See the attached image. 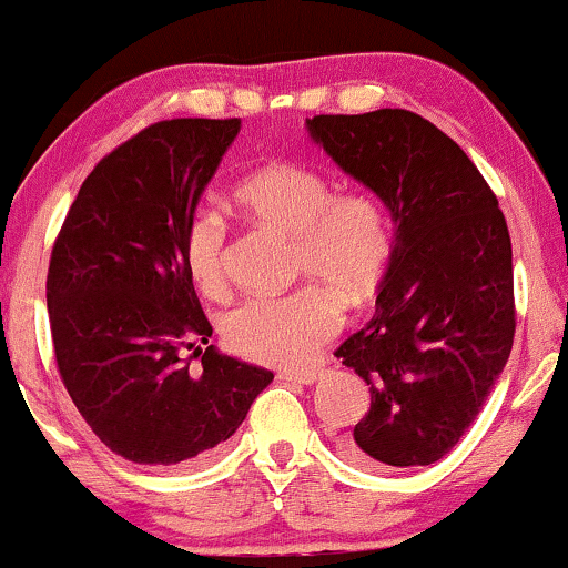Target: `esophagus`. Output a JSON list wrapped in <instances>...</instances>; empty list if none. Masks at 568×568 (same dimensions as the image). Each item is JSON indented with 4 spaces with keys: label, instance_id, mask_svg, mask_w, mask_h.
Returning a JSON list of instances; mask_svg holds the SVG:
<instances>
[{
    "label": "esophagus",
    "instance_id": "34e87169",
    "mask_svg": "<svg viewBox=\"0 0 568 568\" xmlns=\"http://www.w3.org/2000/svg\"><path fill=\"white\" fill-rule=\"evenodd\" d=\"M323 375V367H305V371H282L278 373V378L284 381H294V383H302V386H311Z\"/></svg>",
    "mask_w": 568,
    "mask_h": 568
}]
</instances>
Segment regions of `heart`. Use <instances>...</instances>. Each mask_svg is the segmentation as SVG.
Returning a JSON list of instances; mask_svg holds the SVG:
<instances>
[{
    "label": "heart",
    "instance_id": "b5f03b06",
    "mask_svg": "<svg viewBox=\"0 0 568 568\" xmlns=\"http://www.w3.org/2000/svg\"><path fill=\"white\" fill-rule=\"evenodd\" d=\"M234 201L257 224L294 237V274L318 284L284 297L242 302L224 321L226 344L255 363H305L342 326L338 297L359 307L378 290L392 257L386 213L367 193H334L326 174L297 161L253 169L234 187ZM182 253L197 290L221 297L230 284L224 221L211 211H195Z\"/></svg>",
    "mask_w": 568,
    "mask_h": 568
}]
</instances>
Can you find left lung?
<instances>
[{
    "instance_id": "obj_1",
    "label": "left lung",
    "mask_w": 568,
    "mask_h": 568,
    "mask_svg": "<svg viewBox=\"0 0 568 568\" xmlns=\"http://www.w3.org/2000/svg\"><path fill=\"white\" fill-rule=\"evenodd\" d=\"M307 130L396 224L375 315L336 349L371 386L342 454L371 469L425 467L459 444L511 355L509 226L480 169L425 116L318 114Z\"/></svg>"
}]
</instances>
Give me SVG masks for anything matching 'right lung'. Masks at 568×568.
<instances>
[{
    "label": "right lung",
    "instance_id": "add662e5",
    "mask_svg": "<svg viewBox=\"0 0 568 568\" xmlns=\"http://www.w3.org/2000/svg\"><path fill=\"white\" fill-rule=\"evenodd\" d=\"M240 120H164L106 153L51 247L57 371L91 430L149 467L203 459L234 436L274 373L209 343L182 237ZM204 371L189 373L184 349Z\"/></svg>",
    "mask_w": 568,
    "mask_h": 568
}]
</instances>
